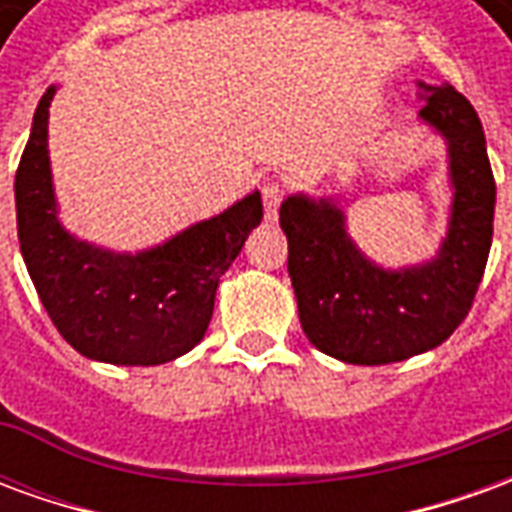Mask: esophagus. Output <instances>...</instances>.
Returning <instances> with one entry per match:
<instances>
[{
  "instance_id": "obj_1",
  "label": "esophagus",
  "mask_w": 512,
  "mask_h": 512,
  "mask_svg": "<svg viewBox=\"0 0 512 512\" xmlns=\"http://www.w3.org/2000/svg\"><path fill=\"white\" fill-rule=\"evenodd\" d=\"M282 183L279 180H266L260 186V194H263V211H266V219H277L279 202H282Z\"/></svg>"
}]
</instances>
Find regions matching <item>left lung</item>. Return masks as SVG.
Here are the masks:
<instances>
[{
	"label": "left lung",
	"instance_id": "1",
	"mask_svg": "<svg viewBox=\"0 0 512 512\" xmlns=\"http://www.w3.org/2000/svg\"><path fill=\"white\" fill-rule=\"evenodd\" d=\"M422 87L419 117L450 142L455 200L447 241L428 266L384 271L345 235L329 200L288 197V274L301 329L323 354L348 365H389L441 345L472 310L494 235L496 183L483 123L452 84Z\"/></svg>",
	"mask_w": 512,
	"mask_h": 512
}]
</instances>
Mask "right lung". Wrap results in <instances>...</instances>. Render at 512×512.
<instances>
[{
  "label": "right lung",
  "mask_w": 512,
  "mask_h": 512,
  "mask_svg": "<svg viewBox=\"0 0 512 512\" xmlns=\"http://www.w3.org/2000/svg\"><path fill=\"white\" fill-rule=\"evenodd\" d=\"M40 98L16 169L21 255L57 332L79 354L112 365H164L205 337L219 277L263 219L249 194L208 222L142 255H112L76 241L57 222L51 189L49 104Z\"/></svg>",
  "instance_id": "1"
}]
</instances>
